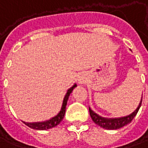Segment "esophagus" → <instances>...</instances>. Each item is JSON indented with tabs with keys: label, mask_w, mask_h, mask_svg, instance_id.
<instances>
[{
	"label": "esophagus",
	"mask_w": 148,
	"mask_h": 148,
	"mask_svg": "<svg viewBox=\"0 0 148 148\" xmlns=\"http://www.w3.org/2000/svg\"><path fill=\"white\" fill-rule=\"evenodd\" d=\"M86 82V77L83 74H81L79 77H77V83L78 84H84Z\"/></svg>",
	"instance_id": "34e87169"
}]
</instances>
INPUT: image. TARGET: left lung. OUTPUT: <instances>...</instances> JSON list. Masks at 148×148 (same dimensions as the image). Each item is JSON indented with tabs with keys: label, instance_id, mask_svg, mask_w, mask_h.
Listing matches in <instances>:
<instances>
[{
	"label": "left lung",
	"instance_id": "1",
	"mask_svg": "<svg viewBox=\"0 0 148 148\" xmlns=\"http://www.w3.org/2000/svg\"><path fill=\"white\" fill-rule=\"evenodd\" d=\"M143 99V97H142ZM142 99L140 100L138 107L135 109L132 114H130L129 115L124 116V117L120 118H104L99 115L98 114H96L95 111L89 107V111H90V115L91 117L92 120L94 121V123L95 124L99 125V127L107 129V130H117L119 128L124 127L128 123H130L132 121V119L135 118L136 114L138 113L139 108L141 106L142 103Z\"/></svg>",
	"mask_w": 148,
	"mask_h": 148
}]
</instances>
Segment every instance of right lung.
<instances>
[{
    "instance_id": "obj_1",
    "label": "right lung",
    "mask_w": 148,
    "mask_h": 148,
    "mask_svg": "<svg viewBox=\"0 0 148 148\" xmlns=\"http://www.w3.org/2000/svg\"><path fill=\"white\" fill-rule=\"evenodd\" d=\"M77 86V85L74 84L73 86H71V88L67 90L66 95L64 97L63 102H62V108L58 114L55 115L54 117L50 119L49 120H45L44 122H36V123H26V122H23L25 124L28 126L29 127L34 129V130H40V131H43V130H48L50 128L56 127L57 125H58L63 119L64 115L66 113V106L67 101L69 99V96L71 94V92L73 91L75 87Z\"/></svg>"
}]
</instances>
